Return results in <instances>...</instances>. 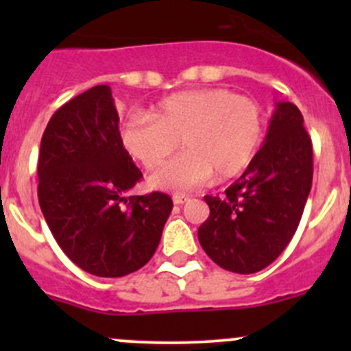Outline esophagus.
<instances>
[{"mask_svg": "<svg viewBox=\"0 0 351 351\" xmlns=\"http://www.w3.org/2000/svg\"><path fill=\"white\" fill-rule=\"evenodd\" d=\"M189 200H190V197L182 195V193H175V195H173V204H176V205H182Z\"/></svg>", "mask_w": 351, "mask_h": 351, "instance_id": "obj_1", "label": "esophagus"}]
</instances>
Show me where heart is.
<instances>
[{"mask_svg": "<svg viewBox=\"0 0 351 351\" xmlns=\"http://www.w3.org/2000/svg\"><path fill=\"white\" fill-rule=\"evenodd\" d=\"M263 113L251 98L222 88L190 90L136 112L122 127L123 147L147 169H158L178 147L185 149L151 176L156 189L182 192L210 182L217 173H241L261 141Z\"/></svg>", "mask_w": 351, "mask_h": 351, "instance_id": "obj_1", "label": "heart"}]
</instances>
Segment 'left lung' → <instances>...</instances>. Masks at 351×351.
<instances>
[{
    "mask_svg": "<svg viewBox=\"0 0 351 351\" xmlns=\"http://www.w3.org/2000/svg\"><path fill=\"white\" fill-rule=\"evenodd\" d=\"M313 186V143L300 110L277 104L261 149L210 208L198 241L214 263L254 274L277 260L293 238Z\"/></svg>",
    "mask_w": 351,
    "mask_h": 351,
    "instance_id": "1",
    "label": "left lung"
}]
</instances>
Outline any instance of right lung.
Masks as SVG:
<instances>
[{
  "label": "right lung",
  "instance_id": "1",
  "mask_svg": "<svg viewBox=\"0 0 351 351\" xmlns=\"http://www.w3.org/2000/svg\"><path fill=\"white\" fill-rule=\"evenodd\" d=\"M37 173L42 214L73 263L115 278L153 258L173 200L161 192L127 197L143 173L123 147L107 84L77 95L51 117Z\"/></svg>",
  "mask_w": 351,
  "mask_h": 351
}]
</instances>
